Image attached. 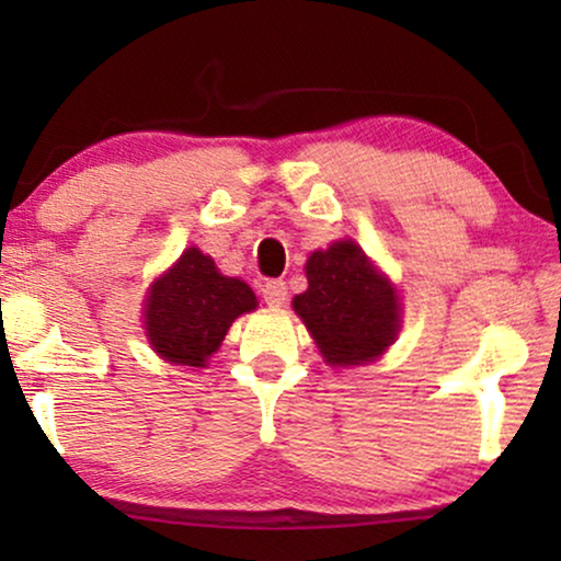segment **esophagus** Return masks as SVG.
Wrapping results in <instances>:
<instances>
[{"label": "esophagus", "instance_id": "esophagus-1", "mask_svg": "<svg viewBox=\"0 0 561 561\" xmlns=\"http://www.w3.org/2000/svg\"><path fill=\"white\" fill-rule=\"evenodd\" d=\"M263 298L267 306H283L288 298L286 280H267L263 286Z\"/></svg>", "mask_w": 561, "mask_h": 561}]
</instances>
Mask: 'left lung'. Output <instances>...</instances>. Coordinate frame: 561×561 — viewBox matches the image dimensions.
<instances>
[{"mask_svg": "<svg viewBox=\"0 0 561 561\" xmlns=\"http://www.w3.org/2000/svg\"><path fill=\"white\" fill-rule=\"evenodd\" d=\"M294 309L329 365L370 363L398 332V296L352 240L313 252Z\"/></svg>", "mask_w": 561, "mask_h": 561, "instance_id": "obj_1", "label": "left lung"}]
</instances>
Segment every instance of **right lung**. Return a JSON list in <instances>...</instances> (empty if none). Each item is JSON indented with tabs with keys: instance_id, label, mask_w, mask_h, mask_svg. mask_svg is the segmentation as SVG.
I'll return each mask as SVG.
<instances>
[{
	"instance_id": "1",
	"label": "right lung",
	"mask_w": 561,
	"mask_h": 561,
	"mask_svg": "<svg viewBox=\"0 0 561 561\" xmlns=\"http://www.w3.org/2000/svg\"><path fill=\"white\" fill-rule=\"evenodd\" d=\"M255 306L257 298L248 283L225 278L209 255L191 248L163 278L152 283L145 329L160 357L204 367L232 321Z\"/></svg>"
}]
</instances>
